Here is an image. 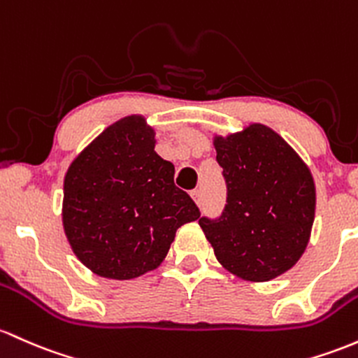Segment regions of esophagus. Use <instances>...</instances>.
Listing matches in <instances>:
<instances>
[{
  "label": "esophagus",
  "instance_id": "obj_1",
  "mask_svg": "<svg viewBox=\"0 0 358 358\" xmlns=\"http://www.w3.org/2000/svg\"><path fill=\"white\" fill-rule=\"evenodd\" d=\"M190 195H192V199H194L197 203L202 202V192H200V188H195V190H192Z\"/></svg>",
  "mask_w": 358,
  "mask_h": 358
}]
</instances>
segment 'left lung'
<instances>
[{
    "label": "left lung",
    "instance_id": "left-lung-1",
    "mask_svg": "<svg viewBox=\"0 0 358 358\" xmlns=\"http://www.w3.org/2000/svg\"><path fill=\"white\" fill-rule=\"evenodd\" d=\"M214 146L227 199L222 214L200 217V227L224 268L245 280H272L299 262L309 243L316 209L311 171L262 124L214 137Z\"/></svg>",
    "mask_w": 358,
    "mask_h": 358
}]
</instances>
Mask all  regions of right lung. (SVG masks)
Here are the masks:
<instances>
[{
	"label": "right lung",
	"instance_id": "1",
	"mask_svg": "<svg viewBox=\"0 0 358 358\" xmlns=\"http://www.w3.org/2000/svg\"><path fill=\"white\" fill-rule=\"evenodd\" d=\"M155 131L129 115L78 155L64 178L62 224L74 255L100 277L129 280L155 270L199 207L155 151Z\"/></svg>",
	"mask_w": 358,
	"mask_h": 358
}]
</instances>
